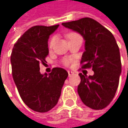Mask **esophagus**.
Listing matches in <instances>:
<instances>
[{
    "instance_id": "esophagus-1",
    "label": "esophagus",
    "mask_w": 128,
    "mask_h": 128,
    "mask_svg": "<svg viewBox=\"0 0 128 128\" xmlns=\"http://www.w3.org/2000/svg\"><path fill=\"white\" fill-rule=\"evenodd\" d=\"M67 72H68V76H71L73 74V72H72V71H67Z\"/></svg>"
}]
</instances>
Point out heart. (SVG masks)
<instances>
[{"instance_id":"1","label":"heart","mask_w":128,"mask_h":128,"mask_svg":"<svg viewBox=\"0 0 128 128\" xmlns=\"http://www.w3.org/2000/svg\"><path fill=\"white\" fill-rule=\"evenodd\" d=\"M76 36H78L77 34H75V33H71V34H69L67 37H68V38L70 39L72 38H73V37H76ZM55 42H56V38L53 37V38H51L50 41V44H49L50 48H52V47H53V46H54V44H55ZM64 64H65V65H66V66L70 65V60L68 59V58L64 59Z\"/></svg>"}]
</instances>
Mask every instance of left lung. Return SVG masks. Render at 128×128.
Masks as SVG:
<instances>
[{"label": "left lung", "mask_w": 128, "mask_h": 128, "mask_svg": "<svg viewBox=\"0 0 128 128\" xmlns=\"http://www.w3.org/2000/svg\"><path fill=\"white\" fill-rule=\"evenodd\" d=\"M64 27L80 34L84 40L82 68L92 67V76L79 73L78 93L82 102L93 110L106 108L117 90L122 63L118 44L113 34L96 20L84 18L62 23Z\"/></svg>", "instance_id": "obj_1"}]
</instances>
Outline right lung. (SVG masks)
<instances>
[{"mask_svg": "<svg viewBox=\"0 0 128 128\" xmlns=\"http://www.w3.org/2000/svg\"><path fill=\"white\" fill-rule=\"evenodd\" d=\"M59 26H35L18 40L11 54L12 77L20 98L34 111L45 113L58 103L67 72L59 67L41 74L39 64L49 54L48 39Z\"/></svg>", "mask_w": 128, "mask_h": 128, "instance_id": "right-lung-1", "label": "right lung"}]
</instances>
